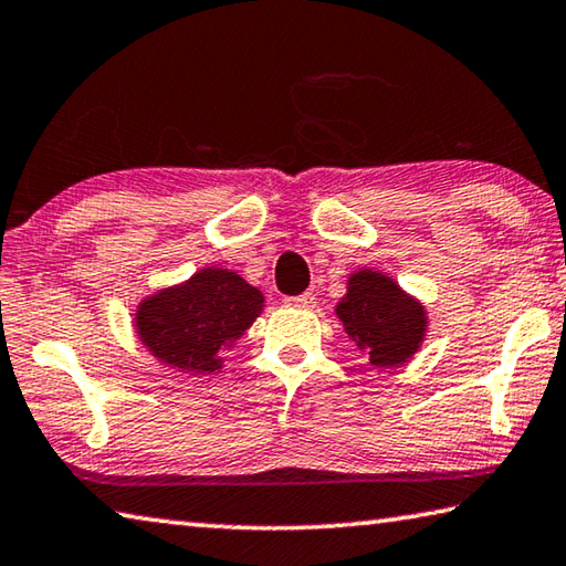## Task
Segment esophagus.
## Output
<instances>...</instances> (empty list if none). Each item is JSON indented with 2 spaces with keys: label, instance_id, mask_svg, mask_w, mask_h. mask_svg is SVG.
Instances as JSON below:
<instances>
[{
  "label": "esophagus",
  "instance_id": "1",
  "mask_svg": "<svg viewBox=\"0 0 566 566\" xmlns=\"http://www.w3.org/2000/svg\"><path fill=\"white\" fill-rule=\"evenodd\" d=\"M314 296L312 292H302V294H294V296H284V304L286 306H300V310H310V306H314Z\"/></svg>",
  "mask_w": 566,
  "mask_h": 566
}]
</instances>
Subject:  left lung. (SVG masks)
I'll return each instance as SVG.
<instances>
[{
	"label": "left lung",
	"mask_w": 566,
	"mask_h": 566,
	"mask_svg": "<svg viewBox=\"0 0 566 566\" xmlns=\"http://www.w3.org/2000/svg\"><path fill=\"white\" fill-rule=\"evenodd\" d=\"M349 339L369 354L375 367H397L424 339V310L399 290L389 276L361 270L349 276L347 296L337 304Z\"/></svg>",
	"instance_id": "left-lung-1"
}]
</instances>
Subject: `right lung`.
Wrapping results in <instances>:
<instances>
[{"label":"right lung","mask_w":566,"mask_h":566,"mask_svg":"<svg viewBox=\"0 0 566 566\" xmlns=\"http://www.w3.org/2000/svg\"><path fill=\"white\" fill-rule=\"evenodd\" d=\"M264 296L227 270H202L181 286L149 296L137 310L147 349L179 371L219 369L217 352L260 317Z\"/></svg>","instance_id":"obj_1"}]
</instances>
